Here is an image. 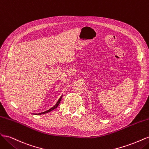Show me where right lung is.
Here are the masks:
<instances>
[{
    "mask_svg": "<svg viewBox=\"0 0 149 149\" xmlns=\"http://www.w3.org/2000/svg\"><path fill=\"white\" fill-rule=\"evenodd\" d=\"M62 96H61V97H60V98L59 99V100H58V101H57V102L56 103V104L53 107H52V108H50V109H48V110H47V111H45V112H40V113H38V114H36V115H41V114H46V113H48V112H50V111H53V110H54L55 109H56V108L58 106V105H59V104L60 103V101H61V98H62Z\"/></svg>",
    "mask_w": 149,
    "mask_h": 149,
    "instance_id": "add662e5",
    "label": "right lung"
}]
</instances>
